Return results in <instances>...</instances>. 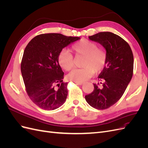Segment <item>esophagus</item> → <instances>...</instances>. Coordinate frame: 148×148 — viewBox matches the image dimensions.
Segmentation results:
<instances>
[{"instance_id":"esophagus-1","label":"esophagus","mask_w":148,"mask_h":148,"mask_svg":"<svg viewBox=\"0 0 148 148\" xmlns=\"http://www.w3.org/2000/svg\"><path fill=\"white\" fill-rule=\"evenodd\" d=\"M76 84H78V85H80V86H82V84H83V83H75Z\"/></svg>"}]
</instances>
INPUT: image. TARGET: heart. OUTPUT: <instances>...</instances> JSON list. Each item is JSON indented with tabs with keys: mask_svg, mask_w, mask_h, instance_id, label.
Here are the masks:
<instances>
[{
	"mask_svg": "<svg viewBox=\"0 0 148 148\" xmlns=\"http://www.w3.org/2000/svg\"><path fill=\"white\" fill-rule=\"evenodd\" d=\"M71 51L76 57H83L82 61L83 68L75 69L67 76L70 81L75 83H83L91 77L94 73H99L106 66L107 60V52L102 47H98L95 42L82 39L71 46ZM58 62L66 71L73 68V57L69 52L63 50L58 56Z\"/></svg>",
	"mask_w": 148,
	"mask_h": 148,
	"instance_id": "1",
	"label": "heart"
}]
</instances>
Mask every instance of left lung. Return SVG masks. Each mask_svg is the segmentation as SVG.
Segmentation results:
<instances>
[{
	"label": "left lung",
	"instance_id": "1",
	"mask_svg": "<svg viewBox=\"0 0 148 148\" xmlns=\"http://www.w3.org/2000/svg\"><path fill=\"white\" fill-rule=\"evenodd\" d=\"M99 42L107 52L106 66L99 74L101 86L94 83V90L85 96L91 107L103 110L109 108L121 97L131 81L133 73V55L129 44L119 36L100 32L89 36Z\"/></svg>",
	"mask_w": 148,
	"mask_h": 148
}]
</instances>
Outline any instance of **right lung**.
Returning a JSON list of instances; mask_svg holds the SVG:
<instances>
[{
    "label": "right lung",
    "mask_w": 148,
    "mask_h": 148,
    "mask_svg": "<svg viewBox=\"0 0 148 148\" xmlns=\"http://www.w3.org/2000/svg\"><path fill=\"white\" fill-rule=\"evenodd\" d=\"M59 33L36 36L26 46L21 71L26 92L40 108L52 110L65 102L69 83H64V73L58 62L62 49L79 39Z\"/></svg>",
    "instance_id": "1"
}]
</instances>
